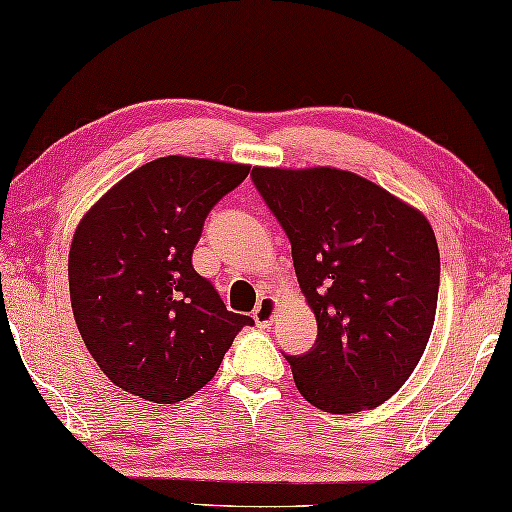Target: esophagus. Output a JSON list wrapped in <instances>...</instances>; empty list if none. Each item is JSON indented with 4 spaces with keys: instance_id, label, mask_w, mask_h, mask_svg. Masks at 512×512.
I'll return each instance as SVG.
<instances>
[{
    "instance_id": "obj_1",
    "label": "esophagus",
    "mask_w": 512,
    "mask_h": 512,
    "mask_svg": "<svg viewBox=\"0 0 512 512\" xmlns=\"http://www.w3.org/2000/svg\"><path fill=\"white\" fill-rule=\"evenodd\" d=\"M275 313H277V299L266 295L257 302V308L253 310V319H255L259 328H268L270 322H273Z\"/></svg>"
}]
</instances>
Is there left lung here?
<instances>
[{
  "label": "left lung",
  "instance_id": "obj_1",
  "mask_svg": "<svg viewBox=\"0 0 512 512\" xmlns=\"http://www.w3.org/2000/svg\"><path fill=\"white\" fill-rule=\"evenodd\" d=\"M253 182L293 248L317 342L286 355L297 390L346 415L393 397L435 324L439 250L417 208L339 168H262Z\"/></svg>",
  "mask_w": 512,
  "mask_h": 512
}]
</instances>
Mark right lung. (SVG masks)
I'll return each instance as SVG.
<instances>
[{
  "instance_id": "obj_1",
  "label": "right lung",
  "mask_w": 512,
  "mask_h": 512,
  "mask_svg": "<svg viewBox=\"0 0 512 512\" xmlns=\"http://www.w3.org/2000/svg\"><path fill=\"white\" fill-rule=\"evenodd\" d=\"M246 164L159 157L117 182L79 222L68 255L73 315L88 353L130 395L177 404L215 377L255 322L226 310L193 268L206 215Z\"/></svg>"
}]
</instances>
